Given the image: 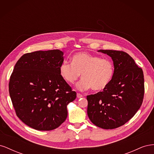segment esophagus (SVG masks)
I'll use <instances>...</instances> for the list:
<instances>
[{"instance_id":"34e87169","label":"esophagus","mask_w":154,"mask_h":154,"mask_svg":"<svg viewBox=\"0 0 154 154\" xmlns=\"http://www.w3.org/2000/svg\"><path fill=\"white\" fill-rule=\"evenodd\" d=\"M83 97V95L80 94V93H77V97L78 98H81V97Z\"/></svg>"}]
</instances>
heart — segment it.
<instances>
[{"label": "heart", "mask_w": 154, "mask_h": 154, "mask_svg": "<svg viewBox=\"0 0 154 154\" xmlns=\"http://www.w3.org/2000/svg\"><path fill=\"white\" fill-rule=\"evenodd\" d=\"M60 74L63 80L73 84L81 74L82 80L76 88L80 91L92 88L101 91L109 84L114 73V66L110 60L101 58L87 52L74 54L72 62H64L59 68Z\"/></svg>", "instance_id": "heart-1"}]
</instances>
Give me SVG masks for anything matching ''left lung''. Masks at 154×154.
<instances>
[{"label":"left lung","instance_id":"8db88e82","mask_svg":"<svg viewBox=\"0 0 154 154\" xmlns=\"http://www.w3.org/2000/svg\"><path fill=\"white\" fill-rule=\"evenodd\" d=\"M98 52L111 57L114 73L103 91L87 96V114L97 127L114 129L128 122L141 106L144 92L143 72L123 51L100 49Z\"/></svg>","mask_w":154,"mask_h":154}]
</instances>
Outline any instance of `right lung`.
<instances>
[{"label":"right lung","instance_id":"obj_1","mask_svg":"<svg viewBox=\"0 0 154 154\" xmlns=\"http://www.w3.org/2000/svg\"><path fill=\"white\" fill-rule=\"evenodd\" d=\"M63 56L58 49L24 54L10 76L9 92L16 114L35 130L58 128L67 117V105L76 97L60 74Z\"/></svg>","mask_w":154,"mask_h":154}]
</instances>
